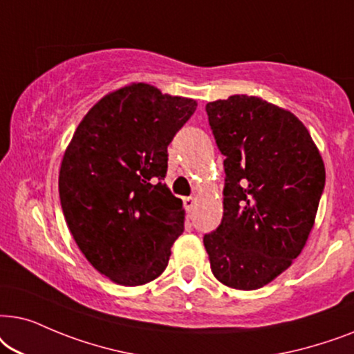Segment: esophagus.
I'll list each match as a JSON object with an SVG mask.
<instances>
[{
  "mask_svg": "<svg viewBox=\"0 0 354 354\" xmlns=\"http://www.w3.org/2000/svg\"><path fill=\"white\" fill-rule=\"evenodd\" d=\"M183 202H185V209H186L187 212H191V210L196 207L197 199H196V197L191 196V197H185V201H183Z\"/></svg>",
  "mask_w": 354,
  "mask_h": 354,
  "instance_id": "esophagus-1",
  "label": "esophagus"
}]
</instances>
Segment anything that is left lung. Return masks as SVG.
<instances>
[{"instance_id":"obj_1","label":"left lung","mask_w":354,"mask_h":354,"mask_svg":"<svg viewBox=\"0 0 354 354\" xmlns=\"http://www.w3.org/2000/svg\"><path fill=\"white\" fill-rule=\"evenodd\" d=\"M225 155L223 218L204 234L215 279L257 290L303 251L325 186V167L306 126L262 98L232 95L205 105Z\"/></svg>"}]
</instances>
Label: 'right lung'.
<instances>
[{
  "label": "right lung",
  "mask_w": 354,
  "mask_h": 354,
  "mask_svg": "<svg viewBox=\"0 0 354 354\" xmlns=\"http://www.w3.org/2000/svg\"><path fill=\"white\" fill-rule=\"evenodd\" d=\"M192 98L149 84L108 93L79 122L59 169V201L75 244L124 286L162 275L185 230L183 202L163 180L168 145L194 115Z\"/></svg>",
  "instance_id": "1"
}]
</instances>
